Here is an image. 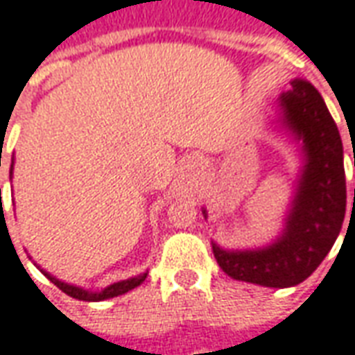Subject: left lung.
Returning <instances> with one entry per match:
<instances>
[{
  "mask_svg": "<svg viewBox=\"0 0 355 355\" xmlns=\"http://www.w3.org/2000/svg\"><path fill=\"white\" fill-rule=\"evenodd\" d=\"M279 105L282 125L304 142L306 155L286 227L272 244L257 250L229 252L213 244V255L229 277L269 288H288L306 281L331 252L346 215L340 132L321 94L306 80H292Z\"/></svg>",
  "mask_w": 355,
  "mask_h": 355,
  "instance_id": "left-lung-1",
  "label": "left lung"
}]
</instances>
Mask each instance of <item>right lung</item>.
<instances>
[{"label":"right lung","instance_id":"1","mask_svg":"<svg viewBox=\"0 0 355 355\" xmlns=\"http://www.w3.org/2000/svg\"><path fill=\"white\" fill-rule=\"evenodd\" d=\"M0 167H1V163H0ZM11 175H13V163H11ZM0 200H1V196H0ZM42 272L48 277L49 281L55 284L57 288L63 290V292L69 294L71 298L83 300V302H101V300H109V298H115V296H121V294H125V292H128V290L140 286V284L146 281V277H148V272H142V275L132 277V279H126V281H121V282H113V284H109L107 288L100 290V292H92V290L78 288V286H73V284L61 282L59 279H55V277H51L49 272L44 271V269H42Z\"/></svg>","mask_w":355,"mask_h":355}]
</instances>
